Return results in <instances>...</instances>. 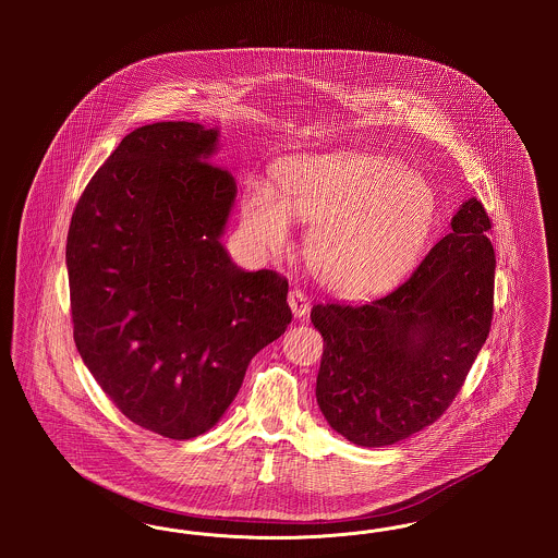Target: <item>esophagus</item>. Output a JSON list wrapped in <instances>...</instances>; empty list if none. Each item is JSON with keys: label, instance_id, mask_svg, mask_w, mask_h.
Returning <instances> with one entry per match:
<instances>
[{"label": "esophagus", "instance_id": "esophagus-1", "mask_svg": "<svg viewBox=\"0 0 558 558\" xmlns=\"http://www.w3.org/2000/svg\"><path fill=\"white\" fill-rule=\"evenodd\" d=\"M289 305H291V312L294 314V318H303L307 312H310V299L303 291H296L292 289L289 292Z\"/></svg>", "mask_w": 558, "mask_h": 558}]
</instances>
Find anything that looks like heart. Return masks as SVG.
Masks as SVG:
<instances>
[{
	"label": "heart",
	"mask_w": 558,
	"mask_h": 558,
	"mask_svg": "<svg viewBox=\"0 0 558 558\" xmlns=\"http://www.w3.org/2000/svg\"><path fill=\"white\" fill-rule=\"evenodd\" d=\"M280 194L255 184L242 223L262 251H282L291 217L312 223L307 259L319 282L347 296L385 291L418 262L437 217L425 175L366 153H326L284 160Z\"/></svg>",
	"instance_id": "obj_1"
}]
</instances>
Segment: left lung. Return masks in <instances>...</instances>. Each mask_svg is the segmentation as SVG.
<instances>
[{
	"label": "left lung",
	"instance_id": "left-lung-1",
	"mask_svg": "<svg viewBox=\"0 0 558 558\" xmlns=\"http://www.w3.org/2000/svg\"><path fill=\"white\" fill-rule=\"evenodd\" d=\"M492 221L477 198L396 291L314 305L324 337L316 398L328 425L380 448L433 425L458 396L494 316Z\"/></svg>",
	"mask_w": 558,
	"mask_h": 558
}]
</instances>
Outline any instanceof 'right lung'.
Returning a JSON list of instances; mask_svg holds the SVG:
<instances>
[{"instance_id": "obj_1", "label": "right lung", "mask_w": 558, "mask_h": 558, "mask_svg": "<svg viewBox=\"0 0 558 558\" xmlns=\"http://www.w3.org/2000/svg\"><path fill=\"white\" fill-rule=\"evenodd\" d=\"M217 142L187 121L137 128L83 190L66 236L83 364L132 423L178 441L223 416L292 319L287 278L242 269L221 244L239 187L209 162Z\"/></svg>"}]
</instances>
